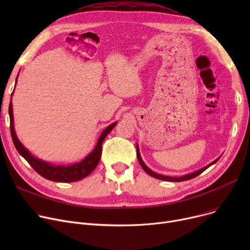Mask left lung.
<instances>
[{"label": "left lung", "mask_w": 250, "mask_h": 250, "mask_svg": "<svg viewBox=\"0 0 250 250\" xmlns=\"http://www.w3.org/2000/svg\"><path fill=\"white\" fill-rule=\"evenodd\" d=\"M137 157H138V160H139L140 165L142 166V168H143L144 170H145V171H146L149 175H151V176H153V177H155V178H157V179H160V180H165V181H173V182H179V181H186V180L192 179V178H194L195 176H198V175H200L201 173H203L207 168H208V167L211 166V165L215 164V163L220 159V157H219L218 159H216V160H215V161H213L212 163H209V164H208V165H207L206 167H204V168H202V169L198 170V171H194V172H192V173L186 174V175L180 176V177H171V176H166V175H161V174L156 173V172L152 171V170H151L149 167H147V166L145 165V163L143 162L142 158H141V155H140V150H139L138 144H137Z\"/></svg>", "instance_id": "left-lung-1"}]
</instances>
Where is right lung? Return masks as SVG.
Masks as SVG:
<instances>
[{"instance_id":"right-lung-1","label":"right lung","mask_w":250,"mask_h":250,"mask_svg":"<svg viewBox=\"0 0 250 250\" xmlns=\"http://www.w3.org/2000/svg\"><path fill=\"white\" fill-rule=\"evenodd\" d=\"M16 82H17V79H16ZM9 115H10V130H11L12 140L19 154L30 164V166L39 175H42V177L48 180L57 181V182L78 181L87 177L92 171H93V170L96 168V166L98 165L101 158L102 143L117 124V123H113L103 130L101 136L98 139L97 145L94 148V150L90 154H88L81 162L71 164L68 166H62V165L57 166L54 164H50L48 162L42 161L41 159L36 158V157L32 156L30 152L26 149L22 145L21 142L18 140L15 133V128H14V117H13L12 101H10V104H9Z\"/></svg>"}]
</instances>
